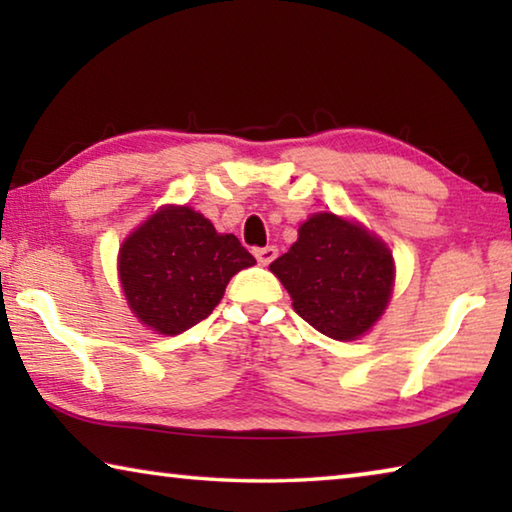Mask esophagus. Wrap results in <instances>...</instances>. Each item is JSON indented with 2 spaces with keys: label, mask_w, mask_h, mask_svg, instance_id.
<instances>
[{
  "label": "esophagus",
  "mask_w": 512,
  "mask_h": 512,
  "mask_svg": "<svg viewBox=\"0 0 512 512\" xmlns=\"http://www.w3.org/2000/svg\"><path fill=\"white\" fill-rule=\"evenodd\" d=\"M255 257L259 264H271L273 259L277 257V248L275 246H264V248H255Z\"/></svg>",
  "instance_id": "1"
}]
</instances>
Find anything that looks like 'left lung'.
Masks as SVG:
<instances>
[{"label":"left lung","instance_id":"obj_1","mask_svg":"<svg viewBox=\"0 0 512 512\" xmlns=\"http://www.w3.org/2000/svg\"><path fill=\"white\" fill-rule=\"evenodd\" d=\"M271 271L289 291L293 309L320 334L352 341L384 314L393 291V255L357 223L314 214L298 241Z\"/></svg>","mask_w":512,"mask_h":512}]
</instances>
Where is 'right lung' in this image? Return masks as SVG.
Listing matches in <instances>:
<instances>
[{"label":"right lung","instance_id":"add662e5","mask_svg":"<svg viewBox=\"0 0 512 512\" xmlns=\"http://www.w3.org/2000/svg\"><path fill=\"white\" fill-rule=\"evenodd\" d=\"M255 264L235 235H219L192 207H162L119 250L128 307L146 327L180 334L219 305L230 277Z\"/></svg>","mask_w":512,"mask_h":512}]
</instances>
